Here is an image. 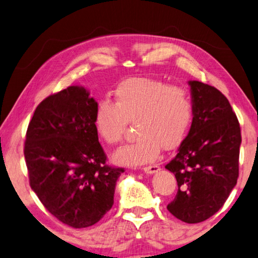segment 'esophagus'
Masks as SVG:
<instances>
[{
    "label": "esophagus",
    "mask_w": 258,
    "mask_h": 258,
    "mask_svg": "<svg viewBox=\"0 0 258 258\" xmlns=\"http://www.w3.org/2000/svg\"><path fill=\"white\" fill-rule=\"evenodd\" d=\"M159 171H160V167L158 165H150V166H147V167L143 168V172L147 174H155Z\"/></svg>",
    "instance_id": "esophagus-1"
}]
</instances>
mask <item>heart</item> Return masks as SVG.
<instances>
[{"mask_svg": "<svg viewBox=\"0 0 258 258\" xmlns=\"http://www.w3.org/2000/svg\"><path fill=\"white\" fill-rule=\"evenodd\" d=\"M191 94L180 86H168L154 78H131L117 87L115 101H101L95 109L98 134L110 146L118 145L128 124L137 123L138 140L117 150L118 165L140 166L154 161L164 150L175 149L194 120Z\"/></svg>", "mask_w": 258, "mask_h": 258, "instance_id": "obj_1", "label": "heart"}]
</instances>
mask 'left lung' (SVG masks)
Listing matches in <instances>:
<instances>
[{
    "instance_id": "left-lung-1",
    "label": "left lung",
    "mask_w": 258,
    "mask_h": 258,
    "mask_svg": "<svg viewBox=\"0 0 258 258\" xmlns=\"http://www.w3.org/2000/svg\"><path fill=\"white\" fill-rule=\"evenodd\" d=\"M195 113L176 156L165 166L177 181L168 212L185 223H199L223 206L239 176L241 133L232 107L220 91L189 81Z\"/></svg>"
}]
</instances>
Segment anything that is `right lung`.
<instances>
[{"label": "right lung", "mask_w": 258, "mask_h": 258, "mask_svg": "<svg viewBox=\"0 0 258 258\" xmlns=\"http://www.w3.org/2000/svg\"><path fill=\"white\" fill-rule=\"evenodd\" d=\"M97 106L85 87L69 86L38 104L26 133L30 187L52 215L75 229L110 211L124 172L106 164L94 125Z\"/></svg>", "instance_id": "right-lung-1"}]
</instances>
